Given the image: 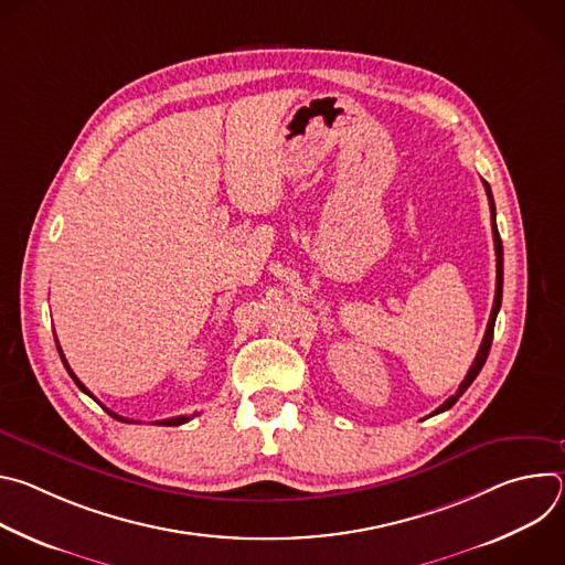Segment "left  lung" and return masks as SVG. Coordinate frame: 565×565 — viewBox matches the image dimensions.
Here are the masks:
<instances>
[{"label": "left lung", "instance_id": "8db88e82", "mask_svg": "<svg viewBox=\"0 0 565 565\" xmlns=\"http://www.w3.org/2000/svg\"><path fill=\"white\" fill-rule=\"evenodd\" d=\"M482 185H486V192H488V199H490V212H492V234H494V248H497V295H494V306H492V312H490V321H488V329H486V335H482V342H480V349H478V353H476V360H473V364L469 366V371H467V375H465V380L460 382V386H458V391H456V395H451V397H447L443 405L431 414V416H436V414H443V412H447V409H451L456 402H458V397L469 388V384L476 380V375L480 373V369H482V364H486V360H488V355H490V349H492V338H494V324H497V315H499V310H501V299H503V244H501V234H499V227H497V207H494V199H492V190H490V183L488 181H482Z\"/></svg>", "mask_w": 565, "mask_h": 565}]
</instances>
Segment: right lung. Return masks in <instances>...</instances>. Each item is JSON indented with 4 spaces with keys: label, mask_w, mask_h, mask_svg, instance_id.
Instances as JSON below:
<instances>
[{
    "label": "right lung",
    "mask_w": 565,
    "mask_h": 565,
    "mask_svg": "<svg viewBox=\"0 0 565 565\" xmlns=\"http://www.w3.org/2000/svg\"><path fill=\"white\" fill-rule=\"evenodd\" d=\"M55 344H57V340H55ZM57 351H60V358H62V364H64V369L68 371V375L73 377V382L79 386V391H85L89 397H94L92 393H89V388L79 382L77 377H75V373L71 371V366H68V362H66V358H64V353H62V349H60V344H57ZM96 399V397H94ZM111 418H116V420H120V423H134V420H129V418H122V416H118V414H114V412H109V409H105ZM190 418L188 416H177V418H168V420H158V423H153V425H166V427H179V425H183V423H188Z\"/></svg>",
    "instance_id": "add662e5"
}]
</instances>
